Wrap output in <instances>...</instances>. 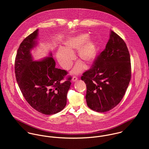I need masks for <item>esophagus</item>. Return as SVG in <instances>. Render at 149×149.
Segmentation results:
<instances>
[{
	"label": "esophagus",
	"instance_id": "34e87169",
	"mask_svg": "<svg viewBox=\"0 0 149 149\" xmlns=\"http://www.w3.org/2000/svg\"><path fill=\"white\" fill-rule=\"evenodd\" d=\"M77 79H78V78L77 77H76V76H73V77H72V81H76L77 80Z\"/></svg>",
	"mask_w": 149,
	"mask_h": 149
}]
</instances>
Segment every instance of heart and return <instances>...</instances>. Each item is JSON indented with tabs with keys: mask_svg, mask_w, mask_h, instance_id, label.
Wrapping results in <instances>:
<instances>
[{
	"mask_svg": "<svg viewBox=\"0 0 149 149\" xmlns=\"http://www.w3.org/2000/svg\"><path fill=\"white\" fill-rule=\"evenodd\" d=\"M87 34H81L72 37L64 43V48H60L57 53V58L65 69H68L74 60L73 53L77 50V58L87 65L91 64L96 59L97 47L96 40L88 38ZM84 65L81 62L76 64L72 73L78 74L83 71Z\"/></svg>",
	"mask_w": 149,
	"mask_h": 149,
	"instance_id": "obj_1",
	"label": "heart"
}]
</instances>
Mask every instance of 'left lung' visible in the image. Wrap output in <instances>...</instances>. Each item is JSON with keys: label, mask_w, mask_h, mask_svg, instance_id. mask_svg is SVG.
<instances>
[{"label": "left lung", "mask_w": 149, "mask_h": 149, "mask_svg": "<svg viewBox=\"0 0 149 149\" xmlns=\"http://www.w3.org/2000/svg\"><path fill=\"white\" fill-rule=\"evenodd\" d=\"M131 61L123 40L111 30L105 49L98 56L91 69L81 79L86 86L87 106L105 112L122 100L131 80Z\"/></svg>", "instance_id": "1"}]
</instances>
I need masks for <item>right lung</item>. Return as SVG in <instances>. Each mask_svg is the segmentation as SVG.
<instances>
[{
  "label": "right lung",
  "mask_w": 149,
  "mask_h": 149,
  "mask_svg": "<svg viewBox=\"0 0 149 149\" xmlns=\"http://www.w3.org/2000/svg\"><path fill=\"white\" fill-rule=\"evenodd\" d=\"M38 29L21 43L15 61V77L28 103L43 114L53 115L66 106L71 77L62 81L67 72L55 67L52 53L49 57L34 61L31 51L38 44Z\"/></svg>",
  "instance_id": "add662e5"
}]
</instances>
